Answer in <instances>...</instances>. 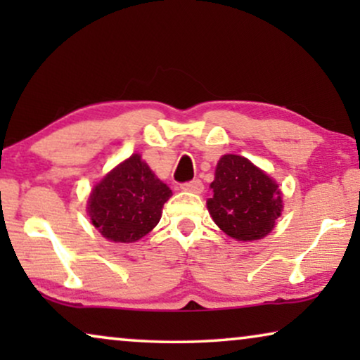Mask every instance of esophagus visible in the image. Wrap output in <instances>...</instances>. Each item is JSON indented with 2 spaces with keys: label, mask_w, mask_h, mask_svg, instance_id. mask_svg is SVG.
<instances>
[{
  "label": "esophagus",
  "mask_w": 360,
  "mask_h": 360,
  "mask_svg": "<svg viewBox=\"0 0 360 360\" xmlns=\"http://www.w3.org/2000/svg\"><path fill=\"white\" fill-rule=\"evenodd\" d=\"M203 184H201L200 180H193V181H186V184L181 185V190L184 191H190V193H196L200 195L201 191H203Z\"/></svg>",
  "instance_id": "1"
}]
</instances>
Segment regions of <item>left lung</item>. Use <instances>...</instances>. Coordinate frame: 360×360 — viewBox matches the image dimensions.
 I'll return each instance as SVG.
<instances>
[{
    "mask_svg": "<svg viewBox=\"0 0 360 360\" xmlns=\"http://www.w3.org/2000/svg\"><path fill=\"white\" fill-rule=\"evenodd\" d=\"M210 190V216L224 234L240 243L264 239L282 216L283 193L278 184L243 155H221Z\"/></svg>",
    "mask_w": 360,
    "mask_h": 360,
    "instance_id": "1",
    "label": "left lung"
}]
</instances>
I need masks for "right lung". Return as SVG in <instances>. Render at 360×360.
I'll use <instances>...</instances> for the list:
<instances>
[{"instance_id":"obj_1","label":"right lung","mask_w":360,"mask_h":360,"mask_svg":"<svg viewBox=\"0 0 360 360\" xmlns=\"http://www.w3.org/2000/svg\"><path fill=\"white\" fill-rule=\"evenodd\" d=\"M170 196L169 185L152 172L141 154H132L93 185L86 213L103 238L129 244L159 224Z\"/></svg>"}]
</instances>
